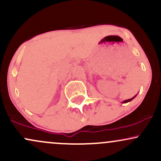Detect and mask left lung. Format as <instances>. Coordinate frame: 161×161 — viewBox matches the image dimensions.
<instances>
[{
    "mask_svg": "<svg viewBox=\"0 0 161 161\" xmlns=\"http://www.w3.org/2000/svg\"><path fill=\"white\" fill-rule=\"evenodd\" d=\"M136 97V95H135L133 97H132V98H130V99H128V100H125V101H123V102H122V103H123V104H125V103L129 102V101H132V100H133V99H134L135 97Z\"/></svg>",
    "mask_w": 161,
    "mask_h": 161,
    "instance_id": "obj_1",
    "label": "left lung"
}]
</instances>
